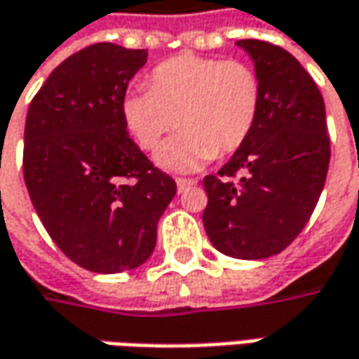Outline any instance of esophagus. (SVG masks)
Returning <instances> with one entry per match:
<instances>
[{"label": "esophagus", "instance_id": "34e87169", "mask_svg": "<svg viewBox=\"0 0 359 359\" xmlns=\"http://www.w3.org/2000/svg\"><path fill=\"white\" fill-rule=\"evenodd\" d=\"M194 184H196L194 179H177V189H179V192H184L187 189L194 187Z\"/></svg>", "mask_w": 359, "mask_h": 359}]
</instances>
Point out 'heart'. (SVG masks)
I'll return each instance as SVG.
<instances>
[{"instance_id": "b5f03b06", "label": "heart", "mask_w": 359, "mask_h": 359, "mask_svg": "<svg viewBox=\"0 0 359 359\" xmlns=\"http://www.w3.org/2000/svg\"><path fill=\"white\" fill-rule=\"evenodd\" d=\"M262 105L256 69L236 59L177 55L158 63L149 89L129 91L123 121L144 151H155L168 133L177 135L156 153L158 165L192 170L215 156L236 153L252 135Z\"/></svg>"}]
</instances>
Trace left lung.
Returning a JSON list of instances; mask_svg holds the SVG:
<instances>
[{
	"instance_id": "8db88e82",
	"label": "left lung",
	"mask_w": 359,
	"mask_h": 359,
	"mask_svg": "<svg viewBox=\"0 0 359 359\" xmlns=\"http://www.w3.org/2000/svg\"><path fill=\"white\" fill-rule=\"evenodd\" d=\"M262 83L252 135L217 175L204 177L203 224L218 252L258 260L302 232L326 182V107L308 71L278 45L242 39Z\"/></svg>"
}]
</instances>
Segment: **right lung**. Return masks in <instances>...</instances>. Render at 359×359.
Returning <instances> with one entry per match:
<instances>
[{"label":"right lung","instance_id":"obj_1","mask_svg":"<svg viewBox=\"0 0 359 359\" xmlns=\"http://www.w3.org/2000/svg\"><path fill=\"white\" fill-rule=\"evenodd\" d=\"M147 49L95 43L67 57L33 97L23 179L61 252L115 274L149 260L177 182L130 141L123 99Z\"/></svg>","mask_w":359,"mask_h":359}]
</instances>
